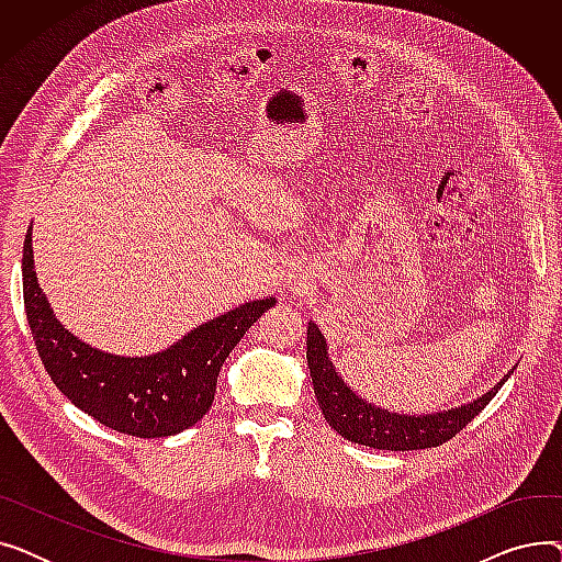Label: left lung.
Wrapping results in <instances>:
<instances>
[{"instance_id":"obj_1","label":"left lung","mask_w":562,"mask_h":562,"mask_svg":"<svg viewBox=\"0 0 562 562\" xmlns=\"http://www.w3.org/2000/svg\"><path fill=\"white\" fill-rule=\"evenodd\" d=\"M307 364L314 394L326 422L344 439L382 451H417L445 445L479 415L515 371L510 369L492 390L474 401L451 409L430 412V415H407V412L380 407L352 390L330 360L326 337L312 321L307 323Z\"/></svg>"}]
</instances>
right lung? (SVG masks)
<instances>
[{
  "instance_id": "right-lung-1",
  "label": "right lung",
  "mask_w": 562,
  "mask_h": 562,
  "mask_svg": "<svg viewBox=\"0 0 562 562\" xmlns=\"http://www.w3.org/2000/svg\"><path fill=\"white\" fill-rule=\"evenodd\" d=\"M22 293L38 356L54 385L95 422L143 439L182 432L210 412L225 358L276 305L273 296L248 301L153 356H115L81 341L56 318L36 278L32 227L22 250Z\"/></svg>"
}]
</instances>
